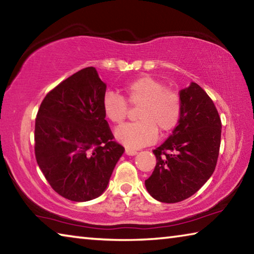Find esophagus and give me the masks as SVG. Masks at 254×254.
<instances>
[{
  "mask_svg": "<svg viewBox=\"0 0 254 254\" xmlns=\"http://www.w3.org/2000/svg\"><path fill=\"white\" fill-rule=\"evenodd\" d=\"M126 153L127 154V156H135V154L137 153L135 150H132V149H126Z\"/></svg>",
  "mask_w": 254,
  "mask_h": 254,
  "instance_id": "34e87169",
  "label": "esophagus"
}]
</instances>
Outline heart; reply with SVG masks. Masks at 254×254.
Returning a JSON list of instances; mask_svg holds the SVG:
<instances>
[{"instance_id":"1","label":"heart","mask_w":254,"mask_h":254,"mask_svg":"<svg viewBox=\"0 0 254 254\" xmlns=\"http://www.w3.org/2000/svg\"><path fill=\"white\" fill-rule=\"evenodd\" d=\"M126 100L131 105L140 104L137 119L140 121L127 123L115 130L119 142L130 149H137L152 143L162 134L173 131L182 117V100L178 92L166 88L165 84L154 77H137L124 87ZM103 112L107 120L121 123L127 114L124 98L114 93H106L102 102Z\"/></svg>"}]
</instances>
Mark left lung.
I'll return each mask as SVG.
<instances>
[{"label":"left lung","instance_id":"left-lung-1","mask_svg":"<svg viewBox=\"0 0 254 254\" xmlns=\"http://www.w3.org/2000/svg\"><path fill=\"white\" fill-rule=\"evenodd\" d=\"M182 117L171 134L153 150L157 165L145 180L154 199L178 203L200 189L213 175L221 145L222 123L213 101L196 83L179 92Z\"/></svg>","mask_w":254,"mask_h":254}]
</instances>
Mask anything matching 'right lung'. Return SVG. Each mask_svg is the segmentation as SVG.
<instances>
[{"instance_id":"obj_1","label":"right lung","mask_w":254,"mask_h":254,"mask_svg":"<svg viewBox=\"0 0 254 254\" xmlns=\"http://www.w3.org/2000/svg\"><path fill=\"white\" fill-rule=\"evenodd\" d=\"M105 92L95 68L87 67L56 86L38 111V166L54 190L72 201L101 196L124 152L103 112Z\"/></svg>"}]
</instances>
